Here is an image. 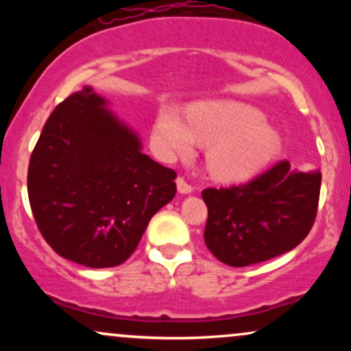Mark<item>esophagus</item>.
Here are the masks:
<instances>
[{"mask_svg": "<svg viewBox=\"0 0 351 351\" xmlns=\"http://www.w3.org/2000/svg\"><path fill=\"white\" fill-rule=\"evenodd\" d=\"M176 188H178L180 195H189V193H193V186L189 183H186V180L184 178L176 180Z\"/></svg>", "mask_w": 351, "mask_h": 351, "instance_id": "obj_1", "label": "esophagus"}]
</instances>
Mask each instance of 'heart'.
<instances>
[{"instance_id": "b5f03b06", "label": "heart", "mask_w": 351, "mask_h": 351, "mask_svg": "<svg viewBox=\"0 0 351 351\" xmlns=\"http://www.w3.org/2000/svg\"><path fill=\"white\" fill-rule=\"evenodd\" d=\"M152 140L163 156L186 155L195 142L209 145L208 170L221 181L251 178L280 150V136L263 112L243 102L195 104L188 122L175 107H163Z\"/></svg>"}]
</instances>
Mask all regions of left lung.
Listing matches in <instances>:
<instances>
[{"instance_id": "left-lung-1", "label": "left lung", "mask_w": 351, "mask_h": 351, "mask_svg": "<svg viewBox=\"0 0 351 351\" xmlns=\"http://www.w3.org/2000/svg\"><path fill=\"white\" fill-rule=\"evenodd\" d=\"M320 183L318 170L295 171L289 162H280L241 186L204 189V243L231 267L292 251L315 221Z\"/></svg>"}]
</instances>
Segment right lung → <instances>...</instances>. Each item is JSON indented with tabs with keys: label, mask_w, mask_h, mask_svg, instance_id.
<instances>
[{
	"label": "right lung",
	"mask_w": 351,
	"mask_h": 351,
	"mask_svg": "<svg viewBox=\"0 0 351 351\" xmlns=\"http://www.w3.org/2000/svg\"><path fill=\"white\" fill-rule=\"evenodd\" d=\"M176 173L86 86L54 108L27 170L39 231L59 256L102 269L125 263L156 213L175 198Z\"/></svg>",
	"instance_id": "1"
}]
</instances>
